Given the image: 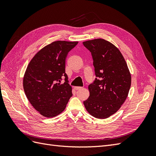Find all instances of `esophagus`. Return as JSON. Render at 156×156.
<instances>
[{"label": "esophagus", "mask_w": 156, "mask_h": 156, "mask_svg": "<svg viewBox=\"0 0 156 156\" xmlns=\"http://www.w3.org/2000/svg\"><path fill=\"white\" fill-rule=\"evenodd\" d=\"M74 89L76 90H79L83 89V88L82 87H74Z\"/></svg>", "instance_id": "esophagus-1"}]
</instances>
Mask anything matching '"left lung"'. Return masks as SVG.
<instances>
[{"label":"left lung","instance_id":"obj_1","mask_svg":"<svg viewBox=\"0 0 156 156\" xmlns=\"http://www.w3.org/2000/svg\"><path fill=\"white\" fill-rule=\"evenodd\" d=\"M83 44L91 52L98 77L88 86L90 96L83 103L90 115L105 119L116 113L126 101L131 73L121 52L111 42L98 38Z\"/></svg>","mask_w":156,"mask_h":156}]
</instances>
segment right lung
Returning <instances> with one entry per match:
<instances>
[{
  "instance_id": "add662e5",
  "label": "right lung",
  "mask_w": 156,
  "mask_h": 156,
  "mask_svg": "<svg viewBox=\"0 0 156 156\" xmlns=\"http://www.w3.org/2000/svg\"><path fill=\"white\" fill-rule=\"evenodd\" d=\"M78 41H56L45 46L34 56L23 77V88L30 104L40 115L52 118L63 112L72 88L65 73L68 52ZM65 82L60 84L62 77Z\"/></svg>"
}]
</instances>
